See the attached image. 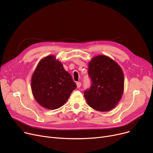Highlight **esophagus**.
<instances>
[{"label": "esophagus", "mask_w": 153, "mask_h": 153, "mask_svg": "<svg viewBox=\"0 0 153 153\" xmlns=\"http://www.w3.org/2000/svg\"><path fill=\"white\" fill-rule=\"evenodd\" d=\"M76 85H77V88L81 87V82H77L76 83Z\"/></svg>", "instance_id": "esophagus-1"}]
</instances>
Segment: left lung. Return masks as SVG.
<instances>
[{
  "label": "left lung",
  "instance_id": "8db88e82",
  "mask_svg": "<svg viewBox=\"0 0 153 153\" xmlns=\"http://www.w3.org/2000/svg\"><path fill=\"white\" fill-rule=\"evenodd\" d=\"M88 74L92 82L89 89L84 91L88 105L100 111L113 109L123 93L124 76L122 68L108 56L100 55L89 62Z\"/></svg>",
  "mask_w": 153,
  "mask_h": 153
}]
</instances>
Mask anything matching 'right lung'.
Instances as JSON below:
<instances>
[{
    "label": "right lung",
    "instance_id": "right-lung-1",
    "mask_svg": "<svg viewBox=\"0 0 153 153\" xmlns=\"http://www.w3.org/2000/svg\"><path fill=\"white\" fill-rule=\"evenodd\" d=\"M76 87L71 74L53 55L39 62L31 82L35 100L40 105L50 110L62 106Z\"/></svg>",
    "mask_w": 153,
    "mask_h": 153
}]
</instances>
